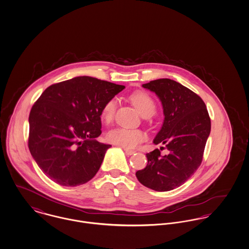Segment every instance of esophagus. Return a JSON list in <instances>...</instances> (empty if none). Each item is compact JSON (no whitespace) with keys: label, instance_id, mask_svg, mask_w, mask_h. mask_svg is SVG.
Wrapping results in <instances>:
<instances>
[{"label":"esophagus","instance_id":"1","mask_svg":"<svg viewBox=\"0 0 249 249\" xmlns=\"http://www.w3.org/2000/svg\"><path fill=\"white\" fill-rule=\"evenodd\" d=\"M124 153H125L126 155H128V156H131V155L135 154V151H134V150H131V149H127V148H124Z\"/></svg>","mask_w":249,"mask_h":249}]
</instances>
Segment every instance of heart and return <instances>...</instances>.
<instances>
[{"instance_id":"1","label":"heart","mask_w":249,"mask_h":249,"mask_svg":"<svg viewBox=\"0 0 249 249\" xmlns=\"http://www.w3.org/2000/svg\"><path fill=\"white\" fill-rule=\"evenodd\" d=\"M131 102L142 116L152 115L156 109V104L153 98L146 92H136L130 96ZM117 100L112 98L106 103L102 110L101 117L106 123L112 121L116 109ZM109 142L122 146L124 148H134L142 142L145 139V133L140 129H130L124 127H117L109 131L107 135Z\"/></svg>"}]
</instances>
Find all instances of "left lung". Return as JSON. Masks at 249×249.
<instances>
[{"instance_id": "8db88e82", "label": "left lung", "mask_w": 249, "mask_h": 249, "mask_svg": "<svg viewBox=\"0 0 249 249\" xmlns=\"http://www.w3.org/2000/svg\"><path fill=\"white\" fill-rule=\"evenodd\" d=\"M142 87L155 92L164 113L154 143L166 145L169 155L158 149L146 155L147 166L136 176L155 191H170L185 183L200 166L211 132V120L202 99L181 83L170 79L152 80Z\"/></svg>"}]
</instances>
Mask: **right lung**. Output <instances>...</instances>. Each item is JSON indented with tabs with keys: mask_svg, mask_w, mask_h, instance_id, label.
<instances>
[{
	"mask_svg": "<svg viewBox=\"0 0 249 249\" xmlns=\"http://www.w3.org/2000/svg\"><path fill=\"white\" fill-rule=\"evenodd\" d=\"M125 87L83 76L48 87L33 106L29 150L42 171L56 183L89 182L111 147L101 134V110Z\"/></svg>",
	"mask_w": 249,
	"mask_h": 249,
	"instance_id": "right-lung-1",
	"label": "right lung"
}]
</instances>
